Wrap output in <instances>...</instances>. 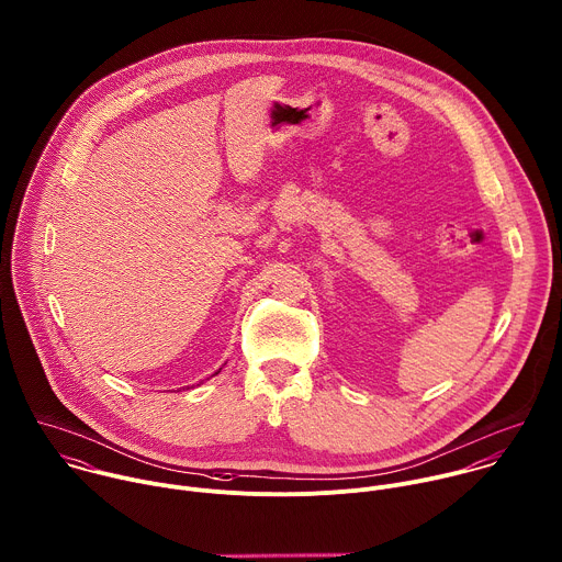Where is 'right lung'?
<instances>
[{
	"label": "right lung",
	"instance_id": "1",
	"mask_svg": "<svg viewBox=\"0 0 562 562\" xmlns=\"http://www.w3.org/2000/svg\"><path fill=\"white\" fill-rule=\"evenodd\" d=\"M214 374H218V372H214Z\"/></svg>",
	"mask_w": 562,
	"mask_h": 562
}]
</instances>
